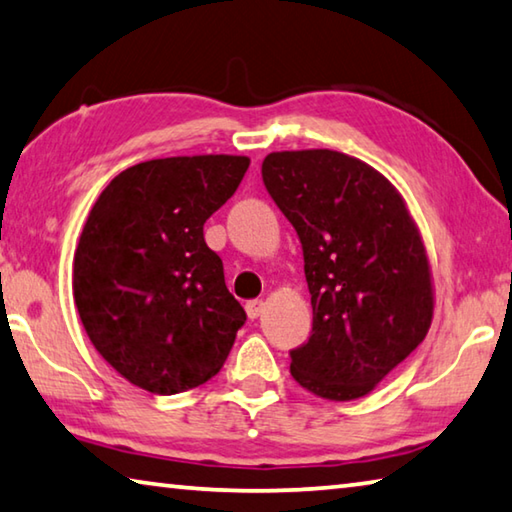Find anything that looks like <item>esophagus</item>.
Listing matches in <instances>:
<instances>
[{"label": "esophagus", "instance_id": "34e87169", "mask_svg": "<svg viewBox=\"0 0 512 512\" xmlns=\"http://www.w3.org/2000/svg\"><path fill=\"white\" fill-rule=\"evenodd\" d=\"M262 311H264V302L262 300H248L246 302L248 318H259V316H262Z\"/></svg>", "mask_w": 512, "mask_h": 512}]
</instances>
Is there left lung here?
<instances>
[{
    "label": "left lung",
    "instance_id": "1",
    "mask_svg": "<svg viewBox=\"0 0 512 512\" xmlns=\"http://www.w3.org/2000/svg\"><path fill=\"white\" fill-rule=\"evenodd\" d=\"M262 178L298 232L314 309L309 341L289 352L291 375L325 400L368 395L429 332L420 232L397 189L345 153H268Z\"/></svg>",
    "mask_w": 512,
    "mask_h": 512
}]
</instances>
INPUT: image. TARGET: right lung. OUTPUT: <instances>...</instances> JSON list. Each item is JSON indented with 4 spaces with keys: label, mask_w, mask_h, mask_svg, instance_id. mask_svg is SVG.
Listing matches in <instances>:
<instances>
[{
    "label": "right lung",
    "mask_w": 512,
    "mask_h": 512,
    "mask_svg": "<svg viewBox=\"0 0 512 512\" xmlns=\"http://www.w3.org/2000/svg\"><path fill=\"white\" fill-rule=\"evenodd\" d=\"M246 155L140 162L110 180L74 253V302L97 352L131 384L173 395L212 379L246 311L203 225L237 192Z\"/></svg>",
    "instance_id": "obj_1"
}]
</instances>
